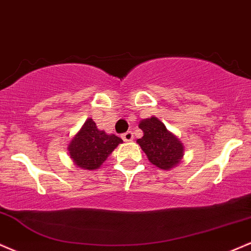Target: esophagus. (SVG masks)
Wrapping results in <instances>:
<instances>
[{"mask_svg":"<svg viewBox=\"0 0 251 251\" xmlns=\"http://www.w3.org/2000/svg\"><path fill=\"white\" fill-rule=\"evenodd\" d=\"M122 138L125 142H130V141H132V138H134V134H132V131H126L122 135Z\"/></svg>","mask_w":251,"mask_h":251,"instance_id":"obj_1","label":"esophagus"}]
</instances>
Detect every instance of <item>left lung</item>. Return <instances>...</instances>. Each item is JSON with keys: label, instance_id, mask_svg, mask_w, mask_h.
Here are the masks:
<instances>
[{"label": "left lung", "instance_id": "left-lung-1", "mask_svg": "<svg viewBox=\"0 0 251 251\" xmlns=\"http://www.w3.org/2000/svg\"><path fill=\"white\" fill-rule=\"evenodd\" d=\"M138 126L142 129L143 136L136 142L154 166L170 170L181 163L184 156L183 143L157 117L140 121Z\"/></svg>", "mask_w": 251, "mask_h": 251}]
</instances>
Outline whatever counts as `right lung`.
<instances>
[{
    "mask_svg": "<svg viewBox=\"0 0 251 251\" xmlns=\"http://www.w3.org/2000/svg\"><path fill=\"white\" fill-rule=\"evenodd\" d=\"M122 142L116 135H108L104 130H100L89 117L74 135L67 149L76 167L84 170H95L104 163L108 156Z\"/></svg>",
    "mask_w": 251,
    "mask_h": 251,
    "instance_id": "obj_1",
    "label": "right lung"
}]
</instances>
